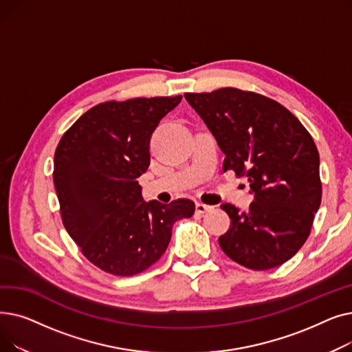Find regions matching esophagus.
<instances>
[{"label": "esophagus", "instance_id": "34e87169", "mask_svg": "<svg viewBox=\"0 0 352 352\" xmlns=\"http://www.w3.org/2000/svg\"><path fill=\"white\" fill-rule=\"evenodd\" d=\"M211 210H212L211 206L202 204V202H197V206H195V211H197L198 214H206V212H208V211H211Z\"/></svg>", "mask_w": 352, "mask_h": 352}]
</instances>
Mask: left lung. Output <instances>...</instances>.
Here are the masks:
<instances>
[{
  "label": "left lung",
  "mask_w": 352,
  "mask_h": 352,
  "mask_svg": "<svg viewBox=\"0 0 352 352\" xmlns=\"http://www.w3.org/2000/svg\"><path fill=\"white\" fill-rule=\"evenodd\" d=\"M224 153V171L247 175L250 210L223 204L231 219L218 243L232 261L263 271L304 245L321 204L320 154L289 111L255 92L221 88L184 94Z\"/></svg>",
  "instance_id": "obj_1"
}]
</instances>
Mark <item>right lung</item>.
I'll return each mask as SVG.
<instances>
[{"label":"right lung","instance_id":"1","mask_svg":"<svg viewBox=\"0 0 352 352\" xmlns=\"http://www.w3.org/2000/svg\"><path fill=\"white\" fill-rule=\"evenodd\" d=\"M182 97L98 104L63 135L54 186L69 236L87 260L113 275L151 267L170 244L173 226L195 211L191 199L145 202L138 177L150 165V141Z\"/></svg>","mask_w":352,"mask_h":352}]
</instances>
